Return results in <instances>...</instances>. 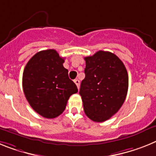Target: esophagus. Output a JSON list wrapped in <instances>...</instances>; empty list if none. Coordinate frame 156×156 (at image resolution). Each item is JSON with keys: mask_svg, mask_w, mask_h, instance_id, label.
Here are the masks:
<instances>
[{"mask_svg": "<svg viewBox=\"0 0 156 156\" xmlns=\"http://www.w3.org/2000/svg\"><path fill=\"white\" fill-rule=\"evenodd\" d=\"M74 83L76 84L77 87H78V89H79V86H80V81L78 79H74Z\"/></svg>", "mask_w": 156, "mask_h": 156, "instance_id": "1", "label": "esophagus"}]
</instances>
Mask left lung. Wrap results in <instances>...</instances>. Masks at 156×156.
<instances>
[{
  "mask_svg": "<svg viewBox=\"0 0 156 156\" xmlns=\"http://www.w3.org/2000/svg\"><path fill=\"white\" fill-rule=\"evenodd\" d=\"M85 60L86 78L79 91L84 111L91 120L102 122L117 113L125 101L127 70L121 59L110 52L98 51Z\"/></svg>",
  "mask_w": 156,
  "mask_h": 156,
  "instance_id": "8db88e82",
  "label": "left lung"
}]
</instances>
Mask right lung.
Returning a JSON list of instances; mask_svg holds the SVG:
<instances>
[{
  "mask_svg": "<svg viewBox=\"0 0 156 156\" xmlns=\"http://www.w3.org/2000/svg\"><path fill=\"white\" fill-rule=\"evenodd\" d=\"M63 63L64 58L55 50H43L35 54L24 68L23 89L26 98L31 108L46 119L61 115L69 97L78 93Z\"/></svg>",
  "mask_w": 156,
  "mask_h": 156,
  "instance_id": "obj_1",
  "label": "right lung"
}]
</instances>
